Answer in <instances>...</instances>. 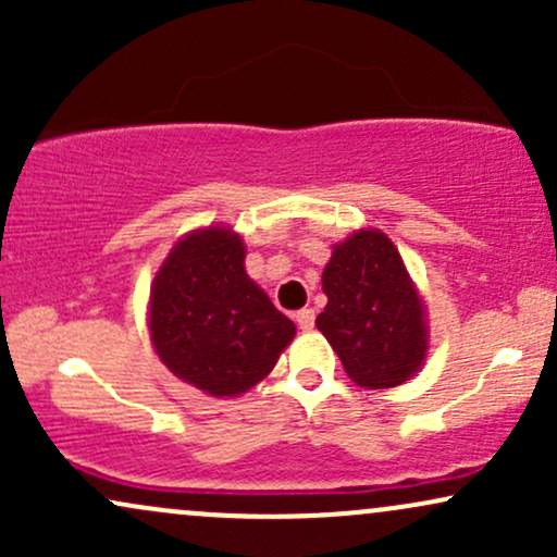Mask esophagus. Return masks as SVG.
I'll return each instance as SVG.
<instances>
[{
    "label": "esophagus",
    "mask_w": 557,
    "mask_h": 557,
    "mask_svg": "<svg viewBox=\"0 0 557 557\" xmlns=\"http://www.w3.org/2000/svg\"><path fill=\"white\" fill-rule=\"evenodd\" d=\"M314 319H317V314H314V309H300L298 314H296V322H298V327L304 330V332H309V330H314Z\"/></svg>",
    "instance_id": "esophagus-1"
}]
</instances>
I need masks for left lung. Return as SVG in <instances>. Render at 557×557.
I'll return each mask as SVG.
<instances>
[{
    "instance_id": "8db88e82",
    "label": "left lung",
    "mask_w": 557,
    "mask_h": 557,
    "mask_svg": "<svg viewBox=\"0 0 557 557\" xmlns=\"http://www.w3.org/2000/svg\"><path fill=\"white\" fill-rule=\"evenodd\" d=\"M322 290L327 306L317 327L356 385L398 387L419 372L430 348L424 304L385 233L356 230L337 243Z\"/></svg>"
}]
</instances>
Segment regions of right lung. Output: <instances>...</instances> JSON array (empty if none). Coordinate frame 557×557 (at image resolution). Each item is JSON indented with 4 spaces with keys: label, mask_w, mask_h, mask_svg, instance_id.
<instances>
[{
    "label": "right lung",
    "mask_w": 557,
    "mask_h": 557,
    "mask_svg": "<svg viewBox=\"0 0 557 557\" xmlns=\"http://www.w3.org/2000/svg\"><path fill=\"white\" fill-rule=\"evenodd\" d=\"M246 246L230 227H203L172 246L151 283L149 332L177 380L235 398L264 380L296 324L246 274Z\"/></svg>",
    "instance_id": "obj_1"
}]
</instances>
